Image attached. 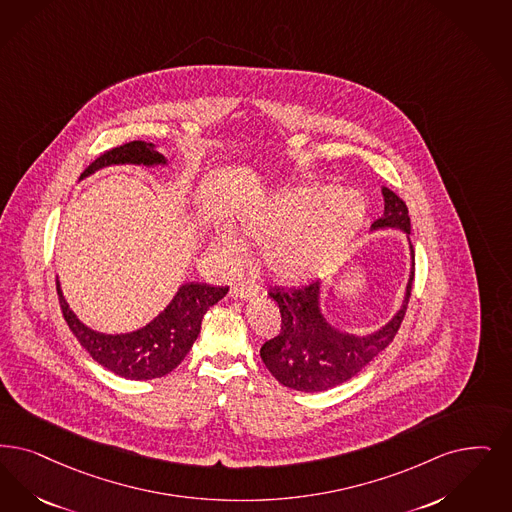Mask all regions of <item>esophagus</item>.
Returning <instances> with one entry per match:
<instances>
[{
	"mask_svg": "<svg viewBox=\"0 0 512 512\" xmlns=\"http://www.w3.org/2000/svg\"><path fill=\"white\" fill-rule=\"evenodd\" d=\"M259 295V286H255L253 282H240V284H234L230 289V297L234 299H253Z\"/></svg>",
	"mask_w": 512,
	"mask_h": 512,
	"instance_id": "obj_1",
	"label": "esophagus"
}]
</instances>
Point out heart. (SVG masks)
<instances>
[{
	"label": "heart",
	"instance_id": "1",
	"mask_svg": "<svg viewBox=\"0 0 512 512\" xmlns=\"http://www.w3.org/2000/svg\"><path fill=\"white\" fill-rule=\"evenodd\" d=\"M366 213L368 204L360 192L316 184L244 205L228 219V228L244 240L268 246L266 266L278 280L301 284L341 261ZM209 247L226 261L242 255V244L225 230L209 236Z\"/></svg>",
	"mask_w": 512,
	"mask_h": 512
}]
</instances>
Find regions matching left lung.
I'll use <instances>...</instances> for the list:
<instances>
[{
  "label": "left lung",
  "mask_w": 512,
  "mask_h": 512,
  "mask_svg": "<svg viewBox=\"0 0 512 512\" xmlns=\"http://www.w3.org/2000/svg\"><path fill=\"white\" fill-rule=\"evenodd\" d=\"M385 213L371 228H400L411 232L408 205L390 188L383 186ZM411 249V259L413 247ZM406 297L389 324L364 337L333 328L320 308V282L303 287H274L268 295L278 303L282 314L280 333L261 347V358L268 371L287 389L322 392L333 389L368 366L389 347L406 316L415 261H411Z\"/></svg>",
  "instance_id": "1"
}]
</instances>
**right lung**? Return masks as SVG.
Instances as JSON below:
<instances>
[{"label":"right lung","instance_id":"1","mask_svg":"<svg viewBox=\"0 0 512 512\" xmlns=\"http://www.w3.org/2000/svg\"><path fill=\"white\" fill-rule=\"evenodd\" d=\"M164 165L165 158L154 148L152 143L133 141L112 150L103 152L93 164L82 173L83 177L95 173L108 165ZM228 287H215L209 284L190 282L179 287L173 301L144 328L106 335L95 329L87 328L78 320L62 297L61 284L57 280V293L61 303L62 316L78 337L82 347L91 354L95 362L112 373L133 379L146 381L164 377L169 371L183 362L184 356L194 345L200 335L202 318L209 307L219 303L226 295Z\"/></svg>","mask_w":512,"mask_h":512}]
</instances>
